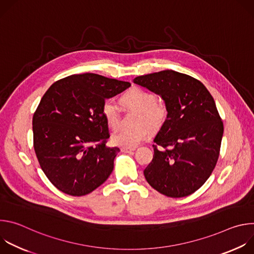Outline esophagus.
<instances>
[{
    "label": "esophagus",
    "instance_id": "34e87169",
    "mask_svg": "<svg viewBox=\"0 0 254 254\" xmlns=\"http://www.w3.org/2000/svg\"><path fill=\"white\" fill-rule=\"evenodd\" d=\"M135 150V148H122V152H125V153H130V152H133Z\"/></svg>",
    "mask_w": 254,
    "mask_h": 254
}]
</instances>
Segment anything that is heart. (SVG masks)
<instances>
[{"label": "heart", "instance_id": "obj_1", "mask_svg": "<svg viewBox=\"0 0 254 254\" xmlns=\"http://www.w3.org/2000/svg\"><path fill=\"white\" fill-rule=\"evenodd\" d=\"M122 103L131 110L139 112L137 125L147 123L150 127H159L166 119L167 107L162 100L146 90L133 87L127 90L121 98ZM101 114L106 124L116 128L120 124V111L116 102L108 98L101 105ZM151 135L148 126L141 125L135 128H121L112 134V141L116 146L124 148H134Z\"/></svg>", "mask_w": 254, "mask_h": 254}]
</instances>
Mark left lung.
Returning a JSON list of instances; mask_svg holds the SVG:
<instances>
[{
    "label": "left lung",
    "instance_id": "8db88e82",
    "mask_svg": "<svg viewBox=\"0 0 254 254\" xmlns=\"http://www.w3.org/2000/svg\"><path fill=\"white\" fill-rule=\"evenodd\" d=\"M133 83L160 95L167 118L154 138V157L143 175L158 192L172 198L197 191L219 157L223 123L215 101L199 80L174 70L137 76Z\"/></svg>",
    "mask_w": 254,
    "mask_h": 254
}]
</instances>
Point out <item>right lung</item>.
Listing matches in <instances>:
<instances>
[{"instance_id":"right-lung-1","label":"right lung","mask_w":254,"mask_h":254,"mask_svg":"<svg viewBox=\"0 0 254 254\" xmlns=\"http://www.w3.org/2000/svg\"><path fill=\"white\" fill-rule=\"evenodd\" d=\"M130 86L94 73L54 82L33 117L34 150L50 182L71 196L86 195L110 177L119 148L107 147L101 105Z\"/></svg>"}]
</instances>
